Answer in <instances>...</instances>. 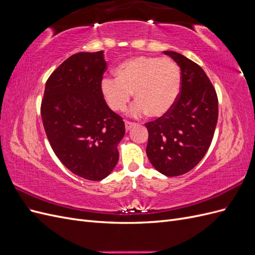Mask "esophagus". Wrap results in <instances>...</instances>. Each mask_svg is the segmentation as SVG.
Returning <instances> with one entry per match:
<instances>
[{"mask_svg":"<svg viewBox=\"0 0 255 255\" xmlns=\"http://www.w3.org/2000/svg\"><path fill=\"white\" fill-rule=\"evenodd\" d=\"M125 125H126V128H127V130H128V129L132 128L133 127H135V126H136V123L126 120V121H125Z\"/></svg>","mask_w":255,"mask_h":255,"instance_id":"1","label":"esophagus"}]
</instances>
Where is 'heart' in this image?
<instances>
[{
  "label": "heart",
  "instance_id": "obj_1",
  "mask_svg": "<svg viewBox=\"0 0 255 255\" xmlns=\"http://www.w3.org/2000/svg\"><path fill=\"white\" fill-rule=\"evenodd\" d=\"M115 80L105 78L101 91L115 112L128 106L134 92L136 103L130 114L152 118L163 117L175 104L182 87L181 69L168 57L135 56L122 61L115 69Z\"/></svg>",
  "mask_w": 255,
  "mask_h": 255
}]
</instances>
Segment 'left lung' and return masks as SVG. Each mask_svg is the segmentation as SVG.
<instances>
[{"label": "left lung", "instance_id": "obj_1", "mask_svg": "<svg viewBox=\"0 0 255 255\" xmlns=\"http://www.w3.org/2000/svg\"><path fill=\"white\" fill-rule=\"evenodd\" d=\"M181 68L180 96L168 114L145 123L146 155L167 176L190 171L212 143L218 120V98L203 69L173 51H164Z\"/></svg>", "mask_w": 255, "mask_h": 255}]
</instances>
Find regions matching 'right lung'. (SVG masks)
Returning a JSON list of instances; mask_svg holds the SVG:
<instances>
[{"label":"right lung","mask_w":255,"mask_h":255,"mask_svg":"<svg viewBox=\"0 0 255 255\" xmlns=\"http://www.w3.org/2000/svg\"><path fill=\"white\" fill-rule=\"evenodd\" d=\"M106 69L103 51L74 54L50 75L40 107L54 153L72 173L89 181L113 171L126 133L125 122L102 95Z\"/></svg>","instance_id":"right-lung-1"}]
</instances>
